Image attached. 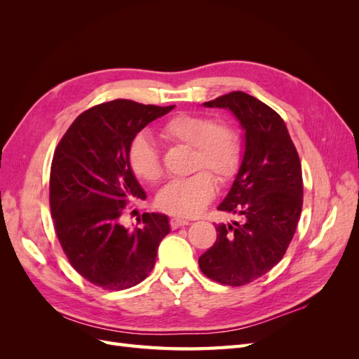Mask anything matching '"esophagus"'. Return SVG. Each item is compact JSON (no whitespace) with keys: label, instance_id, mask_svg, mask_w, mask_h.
Listing matches in <instances>:
<instances>
[{"label":"esophagus","instance_id":"esophagus-1","mask_svg":"<svg viewBox=\"0 0 359 359\" xmlns=\"http://www.w3.org/2000/svg\"><path fill=\"white\" fill-rule=\"evenodd\" d=\"M186 224H189V222L184 220V219H178V217H173V219H170V227H172V229H178V227L186 226Z\"/></svg>","mask_w":359,"mask_h":359}]
</instances>
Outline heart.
Segmentation results:
<instances>
[{
  "label": "heart",
  "mask_w": 359,
  "mask_h": 359,
  "mask_svg": "<svg viewBox=\"0 0 359 359\" xmlns=\"http://www.w3.org/2000/svg\"><path fill=\"white\" fill-rule=\"evenodd\" d=\"M161 136L169 142L193 148L191 170H208L222 182L231 180L238 170L241 142L235 128L227 123H214L208 115L184 112L168 119L161 127ZM128 160L140 180L157 182L163 177L160 154L147 135L133 140ZM208 172L201 170L166 184L157 194V208L178 217L198 215L215 196V180Z\"/></svg>",
  "instance_id": "heart-1"
}]
</instances>
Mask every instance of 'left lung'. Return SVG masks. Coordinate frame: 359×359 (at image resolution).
Returning a JSON list of instances; mask_svg holds the SVG:
<instances>
[{
    "label": "left lung",
    "instance_id": "left-lung-1",
    "mask_svg": "<svg viewBox=\"0 0 359 359\" xmlns=\"http://www.w3.org/2000/svg\"><path fill=\"white\" fill-rule=\"evenodd\" d=\"M203 106L233 114L244 130V153L217 206L241 222L215 227L217 240L199 266L222 285L243 286L276 266L292 241L302 210L301 161L283 119L256 97L233 91Z\"/></svg>",
    "mask_w": 359,
    "mask_h": 359
}]
</instances>
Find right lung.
<instances>
[{"mask_svg":"<svg viewBox=\"0 0 359 359\" xmlns=\"http://www.w3.org/2000/svg\"><path fill=\"white\" fill-rule=\"evenodd\" d=\"M175 106L114 100L74 119L50 168V212L69 262L90 283L123 290L145 280L169 232L168 215L142 214L139 227L119 220L128 201L145 199L130 166L136 135Z\"/></svg>","mask_w":359,"mask_h":359,"instance_id":"obj_1","label":"right lung"}]
</instances>
